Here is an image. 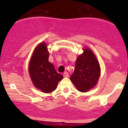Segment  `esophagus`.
I'll use <instances>...</instances> for the list:
<instances>
[{
  "label": "esophagus",
  "instance_id": "obj_1",
  "mask_svg": "<svg viewBox=\"0 0 128 128\" xmlns=\"http://www.w3.org/2000/svg\"><path fill=\"white\" fill-rule=\"evenodd\" d=\"M63 76L65 77V78H67L68 77V73L67 72H65L63 73Z\"/></svg>",
  "mask_w": 128,
  "mask_h": 128
}]
</instances>
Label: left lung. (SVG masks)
I'll return each mask as SVG.
<instances>
[{"label": "left lung", "mask_w": 128, "mask_h": 128, "mask_svg": "<svg viewBox=\"0 0 128 128\" xmlns=\"http://www.w3.org/2000/svg\"><path fill=\"white\" fill-rule=\"evenodd\" d=\"M100 72L99 63L94 53L90 49L85 48L77 59L70 80L79 91L86 92L96 85Z\"/></svg>", "instance_id": "obj_1"}]
</instances>
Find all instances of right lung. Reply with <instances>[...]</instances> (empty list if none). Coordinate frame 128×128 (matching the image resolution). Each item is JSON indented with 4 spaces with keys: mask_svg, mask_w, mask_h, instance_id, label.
Here are the masks:
<instances>
[{
    "mask_svg": "<svg viewBox=\"0 0 128 128\" xmlns=\"http://www.w3.org/2000/svg\"><path fill=\"white\" fill-rule=\"evenodd\" d=\"M47 45L42 43L35 48L29 65V75L34 85L44 92L50 93L56 90L63 76L56 72L54 65L48 62Z\"/></svg>",
    "mask_w": 128,
    "mask_h": 128,
    "instance_id": "add662e5",
    "label": "right lung"
}]
</instances>
